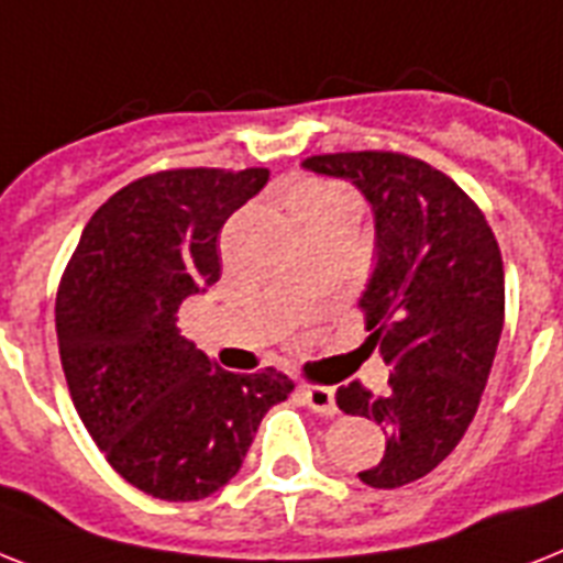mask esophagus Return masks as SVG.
I'll use <instances>...</instances> for the list:
<instances>
[{"mask_svg":"<svg viewBox=\"0 0 563 563\" xmlns=\"http://www.w3.org/2000/svg\"><path fill=\"white\" fill-rule=\"evenodd\" d=\"M300 396L314 413L321 416H335L338 405H335V390L332 387H321V385H300Z\"/></svg>","mask_w":563,"mask_h":563,"instance_id":"esophagus-1","label":"esophagus"}]
</instances>
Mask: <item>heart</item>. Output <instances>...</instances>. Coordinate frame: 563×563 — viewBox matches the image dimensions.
Segmentation results:
<instances>
[{
	"mask_svg": "<svg viewBox=\"0 0 563 563\" xmlns=\"http://www.w3.org/2000/svg\"><path fill=\"white\" fill-rule=\"evenodd\" d=\"M327 196H332V190H321V187H306V190H300V194L291 199V217H295L297 210L309 208V205L321 202V199H327Z\"/></svg>",
	"mask_w": 563,
	"mask_h": 563,
	"instance_id": "b5f03b06",
	"label": "heart"
}]
</instances>
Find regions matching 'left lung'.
<instances>
[{"instance_id":"8db88e82","label":"left lung","mask_w":563,"mask_h":563,"mask_svg":"<svg viewBox=\"0 0 563 563\" xmlns=\"http://www.w3.org/2000/svg\"><path fill=\"white\" fill-rule=\"evenodd\" d=\"M306 170L358 187L376 222V268L361 295L369 346L390 364L387 396L358 382L338 408L382 424L387 448L358 472L373 488L424 477L468 431L504 332V260L483 210L454 178L401 153L312 155Z\"/></svg>"}]
</instances>
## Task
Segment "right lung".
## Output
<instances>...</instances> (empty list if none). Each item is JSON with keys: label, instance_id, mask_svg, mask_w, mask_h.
I'll list each match as a JSON object with an SVG mask.
<instances>
[{"label": "right lung", "instance_id": "1", "mask_svg": "<svg viewBox=\"0 0 563 563\" xmlns=\"http://www.w3.org/2000/svg\"><path fill=\"white\" fill-rule=\"evenodd\" d=\"M266 167L162 170L95 210L57 289L68 393L95 445L158 500H202L240 472L263 416L295 390L274 367L228 373L178 332L219 280V231Z\"/></svg>", "mask_w": 563, "mask_h": 563}]
</instances>
